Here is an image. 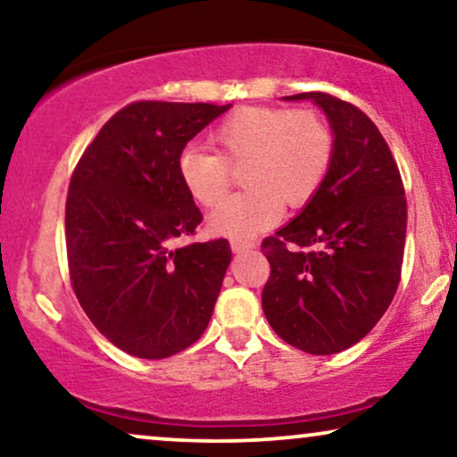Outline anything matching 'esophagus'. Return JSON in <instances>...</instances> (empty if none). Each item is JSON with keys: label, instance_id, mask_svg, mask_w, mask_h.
Returning a JSON list of instances; mask_svg holds the SVG:
<instances>
[{"label": "esophagus", "instance_id": "esophagus-1", "mask_svg": "<svg viewBox=\"0 0 457 457\" xmlns=\"http://www.w3.org/2000/svg\"><path fill=\"white\" fill-rule=\"evenodd\" d=\"M252 247H253L252 241H245V239H233V241H230V249H233L235 253L247 252V249H252Z\"/></svg>", "mask_w": 457, "mask_h": 457}]
</instances>
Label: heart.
Returning a JSON list of instances; mask_svg holds the SVG:
<instances>
[{
  "label": "heart",
  "instance_id": "heart-1",
  "mask_svg": "<svg viewBox=\"0 0 457 457\" xmlns=\"http://www.w3.org/2000/svg\"><path fill=\"white\" fill-rule=\"evenodd\" d=\"M214 154L185 149L179 155V179L193 202L214 208L241 172L245 193L224 202L210 216V230L247 239L274 227L283 204L303 208L327 180L333 164L335 135L328 122L310 108L245 105L216 124L208 137Z\"/></svg>",
  "mask_w": 457,
  "mask_h": 457
}]
</instances>
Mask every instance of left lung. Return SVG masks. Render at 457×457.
<instances>
[{
	"mask_svg": "<svg viewBox=\"0 0 457 457\" xmlns=\"http://www.w3.org/2000/svg\"><path fill=\"white\" fill-rule=\"evenodd\" d=\"M285 99L320 105L335 155L314 199L262 241L270 262L262 308L289 345L339 353L370 333L402 278L408 227L402 174L377 124L353 104L322 91Z\"/></svg>",
	"mask_w": 457,
	"mask_h": 457,
	"instance_id": "1",
	"label": "left lung"
}]
</instances>
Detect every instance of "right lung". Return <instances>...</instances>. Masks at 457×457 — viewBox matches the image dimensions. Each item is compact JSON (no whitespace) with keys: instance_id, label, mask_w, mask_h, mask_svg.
Wrapping results in <instances>:
<instances>
[{"instance_id":"1","label":"right lung","mask_w":457,"mask_h":457,"mask_svg":"<svg viewBox=\"0 0 457 457\" xmlns=\"http://www.w3.org/2000/svg\"><path fill=\"white\" fill-rule=\"evenodd\" d=\"M228 105L135 102L104 124L66 199L72 289L89 320L135 358L162 360L208 327L230 264L227 239L172 247L204 220L179 179L187 143Z\"/></svg>"}]
</instances>
